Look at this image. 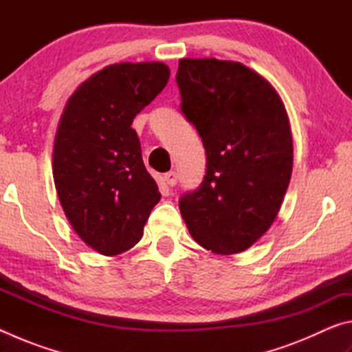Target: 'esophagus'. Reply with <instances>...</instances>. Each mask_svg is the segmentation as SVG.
<instances>
[{"mask_svg": "<svg viewBox=\"0 0 352 352\" xmlns=\"http://www.w3.org/2000/svg\"><path fill=\"white\" fill-rule=\"evenodd\" d=\"M177 180H178L177 172L170 170V172H168V174H164V182L168 183L169 186H175V184H177Z\"/></svg>", "mask_w": 352, "mask_h": 352, "instance_id": "esophagus-1", "label": "esophagus"}]
</instances>
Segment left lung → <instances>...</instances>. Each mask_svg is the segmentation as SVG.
I'll use <instances>...</instances> for the list:
<instances>
[{"label":"left lung","mask_w":352,"mask_h":352,"mask_svg":"<svg viewBox=\"0 0 352 352\" xmlns=\"http://www.w3.org/2000/svg\"><path fill=\"white\" fill-rule=\"evenodd\" d=\"M180 109L206 152V174L180 197L194 241L217 254L241 253L270 228L290 183L287 111L264 77L239 62L182 58Z\"/></svg>","instance_id":"left-lung-1"}]
</instances>
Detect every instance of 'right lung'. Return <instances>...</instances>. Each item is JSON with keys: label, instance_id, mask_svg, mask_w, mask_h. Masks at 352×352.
<instances>
[{"label": "right lung", "instance_id": "1", "mask_svg": "<svg viewBox=\"0 0 352 352\" xmlns=\"http://www.w3.org/2000/svg\"><path fill=\"white\" fill-rule=\"evenodd\" d=\"M162 62L116 63L73 93L58 122L52 175L71 226L104 256L127 252L162 194L132 122L169 80Z\"/></svg>", "mask_w": 352, "mask_h": 352}]
</instances>
